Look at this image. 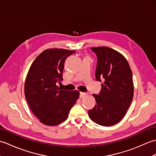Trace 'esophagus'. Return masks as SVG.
<instances>
[{
    "instance_id": "esophagus-1",
    "label": "esophagus",
    "mask_w": 156,
    "mask_h": 156,
    "mask_svg": "<svg viewBox=\"0 0 156 156\" xmlns=\"http://www.w3.org/2000/svg\"><path fill=\"white\" fill-rule=\"evenodd\" d=\"M87 95V93H85V92H80V98H83V97H84L85 96Z\"/></svg>"
}]
</instances>
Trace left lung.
<instances>
[{"mask_svg": "<svg viewBox=\"0 0 156 156\" xmlns=\"http://www.w3.org/2000/svg\"><path fill=\"white\" fill-rule=\"evenodd\" d=\"M91 49L97 56L95 78L104 82L100 94H92L97 105L88 111V115L98 125L112 126L125 117L133 100V74L121 53L105 46Z\"/></svg>", "mask_w": 156, "mask_h": 156, "instance_id": "1", "label": "left lung"}]
</instances>
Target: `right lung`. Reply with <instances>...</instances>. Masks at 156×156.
I'll return each instance as SVG.
<instances>
[{
    "instance_id": "obj_1",
    "label": "right lung",
    "mask_w": 156,
    "mask_h": 156,
    "mask_svg": "<svg viewBox=\"0 0 156 156\" xmlns=\"http://www.w3.org/2000/svg\"><path fill=\"white\" fill-rule=\"evenodd\" d=\"M75 51L48 49L41 53L29 69L25 82L26 100L41 123L55 126L68 117L80 95L78 90H60L56 83L62 80L64 62Z\"/></svg>"
}]
</instances>
